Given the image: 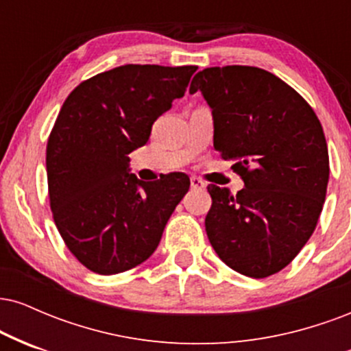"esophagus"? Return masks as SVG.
Instances as JSON below:
<instances>
[{
  "instance_id": "esophagus-1",
  "label": "esophagus",
  "mask_w": 351,
  "mask_h": 351,
  "mask_svg": "<svg viewBox=\"0 0 351 351\" xmlns=\"http://www.w3.org/2000/svg\"><path fill=\"white\" fill-rule=\"evenodd\" d=\"M189 183H191V189H203L204 188L203 181H201L199 178H196V176H191V178H189Z\"/></svg>"
}]
</instances>
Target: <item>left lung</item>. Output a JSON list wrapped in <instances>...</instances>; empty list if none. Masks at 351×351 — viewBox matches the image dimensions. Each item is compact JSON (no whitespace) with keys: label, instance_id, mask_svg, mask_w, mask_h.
<instances>
[{"label":"left lung","instance_id":"8db88e82","mask_svg":"<svg viewBox=\"0 0 351 351\" xmlns=\"http://www.w3.org/2000/svg\"><path fill=\"white\" fill-rule=\"evenodd\" d=\"M215 125V150L234 162L244 188L209 184L204 226L224 264L263 279L312 236L328 184V148L315 112L291 86L251 66L208 67L191 80Z\"/></svg>","mask_w":351,"mask_h":351}]
</instances>
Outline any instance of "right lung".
<instances>
[{
    "instance_id": "right-lung-1",
    "label": "right lung",
    "mask_w": 351,
    "mask_h": 351,
    "mask_svg": "<svg viewBox=\"0 0 351 351\" xmlns=\"http://www.w3.org/2000/svg\"><path fill=\"white\" fill-rule=\"evenodd\" d=\"M196 69L125 64L80 84L60 108L46 150L51 209L64 243L92 272L145 263L188 193L184 173L138 180L128 155L148 142Z\"/></svg>"
}]
</instances>
